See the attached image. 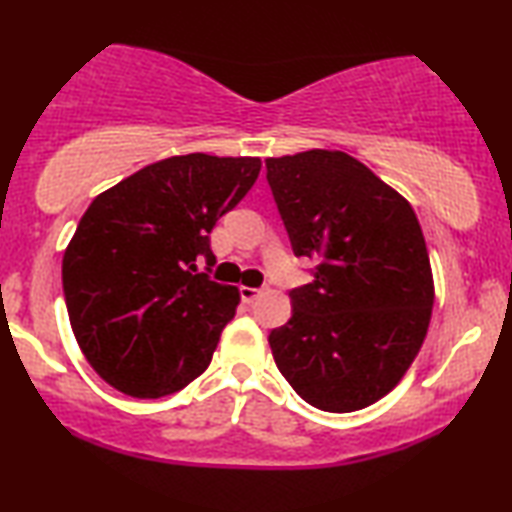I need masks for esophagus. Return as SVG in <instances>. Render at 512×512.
Segmentation results:
<instances>
[{
  "label": "esophagus",
  "instance_id": "obj_1",
  "mask_svg": "<svg viewBox=\"0 0 512 512\" xmlns=\"http://www.w3.org/2000/svg\"><path fill=\"white\" fill-rule=\"evenodd\" d=\"M259 294H262V290H259V287H248V285L241 287V299L246 301V304H253V301L259 297Z\"/></svg>",
  "mask_w": 512,
  "mask_h": 512
}]
</instances>
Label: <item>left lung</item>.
Wrapping results in <instances>:
<instances>
[{
    "label": "left lung",
    "instance_id": "obj_1",
    "mask_svg": "<svg viewBox=\"0 0 512 512\" xmlns=\"http://www.w3.org/2000/svg\"><path fill=\"white\" fill-rule=\"evenodd\" d=\"M266 181L297 257L318 259L273 329L276 366L329 413L366 408L399 385L427 336L434 278L413 206L341 150L269 157Z\"/></svg>",
    "mask_w": 512,
    "mask_h": 512
}]
</instances>
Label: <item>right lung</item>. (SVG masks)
I'll return each instance as SVG.
<instances>
[{"label": "right lung", "instance_id": "1", "mask_svg": "<svg viewBox=\"0 0 512 512\" xmlns=\"http://www.w3.org/2000/svg\"><path fill=\"white\" fill-rule=\"evenodd\" d=\"M259 157L176 155L95 197L62 259L69 322L115 390L160 399L208 369L239 290L197 273L215 222L255 185Z\"/></svg>", "mask_w": 512, "mask_h": 512}]
</instances>
